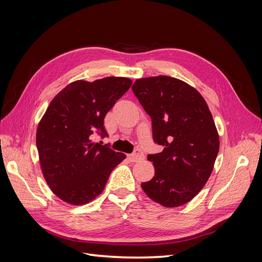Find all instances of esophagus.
Wrapping results in <instances>:
<instances>
[{
    "label": "esophagus",
    "instance_id": "1",
    "mask_svg": "<svg viewBox=\"0 0 262 262\" xmlns=\"http://www.w3.org/2000/svg\"><path fill=\"white\" fill-rule=\"evenodd\" d=\"M144 158V155H143V153L141 152L140 149H137L136 150V153H133V154H131V155H129L128 156V160L130 161V162H139V161H142Z\"/></svg>",
    "mask_w": 262,
    "mask_h": 262
}]
</instances>
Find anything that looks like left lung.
<instances>
[{"mask_svg":"<svg viewBox=\"0 0 262 262\" xmlns=\"http://www.w3.org/2000/svg\"><path fill=\"white\" fill-rule=\"evenodd\" d=\"M132 91L152 119L154 142L164 146L147 156L155 176L142 189L163 207H180L201 191L213 170L220 139L212 114L194 87L175 77L139 78Z\"/></svg>","mask_w":262,"mask_h":262,"instance_id":"1","label":"left lung"}]
</instances>
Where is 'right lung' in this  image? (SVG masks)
<instances>
[{"mask_svg":"<svg viewBox=\"0 0 262 262\" xmlns=\"http://www.w3.org/2000/svg\"><path fill=\"white\" fill-rule=\"evenodd\" d=\"M128 77L75 81L55 96L38 124L36 144L42 175L59 199L73 205L93 201L105 189L113 169L125 154L94 143L104 138V119L128 91Z\"/></svg>","mask_w":262,"mask_h":262,"instance_id":"add662e5","label":"right lung"}]
</instances>
